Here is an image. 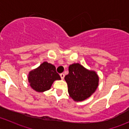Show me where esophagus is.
Returning <instances> with one entry per match:
<instances>
[{"instance_id":"1","label":"esophagus","mask_w":129,"mask_h":129,"mask_svg":"<svg viewBox=\"0 0 129 129\" xmlns=\"http://www.w3.org/2000/svg\"><path fill=\"white\" fill-rule=\"evenodd\" d=\"M60 77L62 79H64V77H65V74H63V73H62V74H60Z\"/></svg>"}]
</instances>
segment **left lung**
Wrapping results in <instances>:
<instances>
[{
	"mask_svg": "<svg viewBox=\"0 0 129 129\" xmlns=\"http://www.w3.org/2000/svg\"><path fill=\"white\" fill-rule=\"evenodd\" d=\"M65 80L68 85L69 93L75 101H82L89 97L95 91L99 82L95 72L85 69L79 63L69 66Z\"/></svg>",
	"mask_w": 129,
	"mask_h": 129,
	"instance_id": "8db88e82",
	"label": "left lung"
}]
</instances>
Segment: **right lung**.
<instances>
[{
    "instance_id": "right-lung-1",
    "label": "right lung",
    "mask_w": 129,
    "mask_h": 129,
    "mask_svg": "<svg viewBox=\"0 0 129 129\" xmlns=\"http://www.w3.org/2000/svg\"><path fill=\"white\" fill-rule=\"evenodd\" d=\"M28 79L32 89L42 92L50 89L54 80L61 79L55 66L45 62L29 73Z\"/></svg>"
}]
</instances>
